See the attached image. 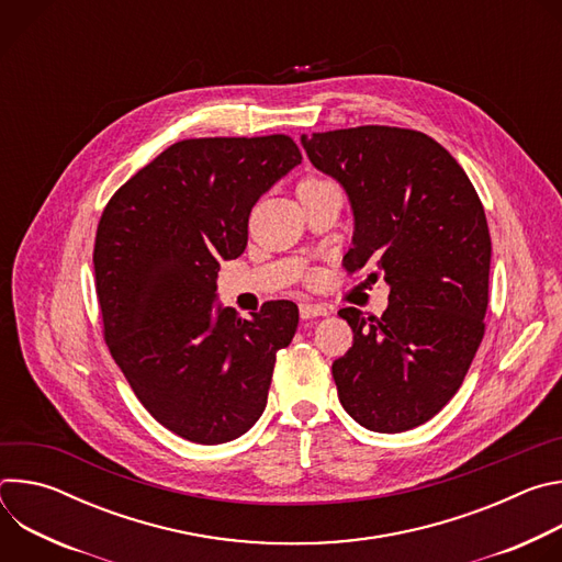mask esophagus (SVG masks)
Masks as SVG:
<instances>
[{"instance_id": "34e87169", "label": "esophagus", "mask_w": 562, "mask_h": 562, "mask_svg": "<svg viewBox=\"0 0 562 562\" xmlns=\"http://www.w3.org/2000/svg\"><path fill=\"white\" fill-rule=\"evenodd\" d=\"M317 315H329V308L325 304H311V302H302L300 304V317L302 319L317 317Z\"/></svg>"}]
</instances>
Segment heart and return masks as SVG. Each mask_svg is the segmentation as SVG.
I'll return each mask as SVG.
<instances>
[{"mask_svg": "<svg viewBox=\"0 0 562 562\" xmlns=\"http://www.w3.org/2000/svg\"><path fill=\"white\" fill-rule=\"evenodd\" d=\"M325 182H327V180L317 178V176H306V178H302V180L297 182V187H295V193L300 195V193H304V191H308V189H313V187L325 184Z\"/></svg>", "mask_w": 562, "mask_h": 562, "instance_id": "1", "label": "heart"}]
</instances>
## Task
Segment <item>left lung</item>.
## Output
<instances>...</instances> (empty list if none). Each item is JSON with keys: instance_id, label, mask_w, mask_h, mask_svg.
Here are the masks:
<instances>
[{"instance_id": "obj_1", "label": "left lung", "mask_w": 562, "mask_h": 562, "mask_svg": "<svg viewBox=\"0 0 562 562\" xmlns=\"http://www.w3.org/2000/svg\"><path fill=\"white\" fill-rule=\"evenodd\" d=\"M356 215L349 276L391 286L389 306L340 308L351 349L334 362L338 397L362 427L397 434L431 420L460 389L485 336L492 235L471 180L429 135L356 126L302 137Z\"/></svg>"}]
</instances>
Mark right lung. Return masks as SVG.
Here are the masks:
<instances>
[{
	"label": "right lung",
	"instance_id": "1",
	"mask_svg": "<svg viewBox=\"0 0 562 562\" xmlns=\"http://www.w3.org/2000/svg\"><path fill=\"white\" fill-rule=\"evenodd\" d=\"M302 162L293 137H193L159 153L102 211L93 267L106 347L144 409L198 445L247 434L267 407L297 306L213 308L220 260L243 256L254 204Z\"/></svg>",
	"mask_w": 562,
	"mask_h": 562
}]
</instances>
